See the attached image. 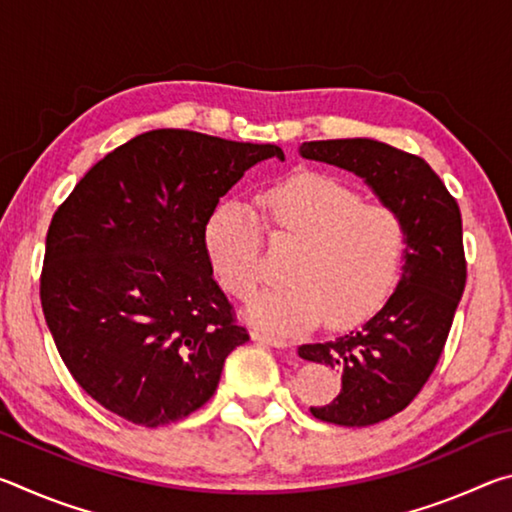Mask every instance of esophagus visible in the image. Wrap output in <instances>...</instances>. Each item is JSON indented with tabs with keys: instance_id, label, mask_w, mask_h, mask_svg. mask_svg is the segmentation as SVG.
Here are the masks:
<instances>
[{
	"instance_id": "esophagus-1",
	"label": "esophagus",
	"mask_w": 512,
	"mask_h": 512,
	"mask_svg": "<svg viewBox=\"0 0 512 512\" xmlns=\"http://www.w3.org/2000/svg\"><path fill=\"white\" fill-rule=\"evenodd\" d=\"M250 336H253V341L257 343H264V345H273V348H287V341L280 339V336H275L271 332H266V329H259L253 327L250 329Z\"/></svg>"
}]
</instances>
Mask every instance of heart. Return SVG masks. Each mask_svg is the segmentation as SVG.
I'll use <instances>...</instances> for the list:
<instances>
[{
    "instance_id": "1",
    "label": "heart",
    "mask_w": 512,
    "mask_h": 512,
    "mask_svg": "<svg viewBox=\"0 0 512 512\" xmlns=\"http://www.w3.org/2000/svg\"><path fill=\"white\" fill-rule=\"evenodd\" d=\"M262 216L271 235L300 241L287 284L250 302V318L280 334L361 325L393 296L409 259L411 232L400 210L368 203L357 189L325 173H296L266 189ZM205 253L216 280L239 300L262 275V221L230 198L205 221Z\"/></svg>"
}]
</instances>
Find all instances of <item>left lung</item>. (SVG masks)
Instances as JSON below:
<instances>
[{
    "label": "left lung",
    "mask_w": 512,
    "mask_h": 512,
    "mask_svg": "<svg viewBox=\"0 0 512 512\" xmlns=\"http://www.w3.org/2000/svg\"><path fill=\"white\" fill-rule=\"evenodd\" d=\"M300 153L357 173L409 223V259L386 305L350 334L298 348L302 359L341 370L339 395L311 406L314 418L368 427L404 411L445 350L467 282L461 210L427 162L384 142L320 140Z\"/></svg>",
    "instance_id": "8db88e82"
}]
</instances>
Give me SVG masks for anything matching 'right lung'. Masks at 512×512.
I'll use <instances>...</instances> for the list:
<instances>
[{
	"label": "right lung",
	"mask_w": 512,
	"mask_h": 512,
	"mask_svg": "<svg viewBox=\"0 0 512 512\" xmlns=\"http://www.w3.org/2000/svg\"><path fill=\"white\" fill-rule=\"evenodd\" d=\"M275 144L160 128L133 137L76 183L47 230L42 314L67 370L140 427L187 418L246 343L212 277L205 221Z\"/></svg>",
	"instance_id": "obj_1"
}]
</instances>
